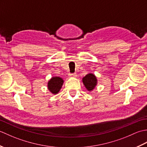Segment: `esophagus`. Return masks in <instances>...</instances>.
<instances>
[{"mask_svg": "<svg viewBox=\"0 0 147 147\" xmlns=\"http://www.w3.org/2000/svg\"><path fill=\"white\" fill-rule=\"evenodd\" d=\"M69 77L71 78H76L77 77V74L76 73H70L69 74Z\"/></svg>", "mask_w": 147, "mask_h": 147, "instance_id": "34e87169", "label": "esophagus"}]
</instances>
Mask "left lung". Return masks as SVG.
<instances>
[{
    "instance_id": "left-lung-1",
    "label": "left lung",
    "mask_w": 147,
    "mask_h": 147,
    "mask_svg": "<svg viewBox=\"0 0 147 147\" xmlns=\"http://www.w3.org/2000/svg\"><path fill=\"white\" fill-rule=\"evenodd\" d=\"M83 83L88 91H92L97 84V80L93 74H88L83 77Z\"/></svg>"
}]
</instances>
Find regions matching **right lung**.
Returning a JSON list of instances; mask_svg holds the SVG:
<instances>
[{"instance_id":"add662e5","label":"right lung","mask_w":147,"mask_h":147,"mask_svg":"<svg viewBox=\"0 0 147 147\" xmlns=\"http://www.w3.org/2000/svg\"><path fill=\"white\" fill-rule=\"evenodd\" d=\"M64 81L60 77H53L49 81L48 89L53 94L57 93L63 85Z\"/></svg>"}]
</instances>
